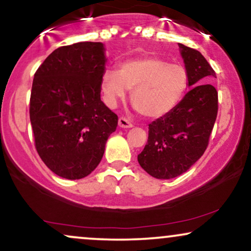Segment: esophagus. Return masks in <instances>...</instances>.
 Here are the masks:
<instances>
[{"mask_svg": "<svg viewBox=\"0 0 251 251\" xmlns=\"http://www.w3.org/2000/svg\"><path fill=\"white\" fill-rule=\"evenodd\" d=\"M118 125H119L120 128H131L132 126V123L128 122L127 119H125V118H119V120H118Z\"/></svg>", "mask_w": 251, "mask_h": 251, "instance_id": "obj_1", "label": "esophagus"}]
</instances>
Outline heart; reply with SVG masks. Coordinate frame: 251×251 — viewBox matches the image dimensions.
Listing matches in <instances>:
<instances>
[{"label":"heart","instance_id":"heart-1","mask_svg":"<svg viewBox=\"0 0 251 251\" xmlns=\"http://www.w3.org/2000/svg\"><path fill=\"white\" fill-rule=\"evenodd\" d=\"M101 92L108 106L114 107L132 90L131 102L141 116L155 119L170 113L188 87V75L179 64L158 57L126 60L101 75Z\"/></svg>","mask_w":251,"mask_h":251}]
</instances>
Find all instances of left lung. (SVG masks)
<instances>
[{"instance_id": "1", "label": "left lung", "mask_w": 251, "mask_h": 251, "mask_svg": "<svg viewBox=\"0 0 251 251\" xmlns=\"http://www.w3.org/2000/svg\"><path fill=\"white\" fill-rule=\"evenodd\" d=\"M192 87L170 113L149 125V140L138 162L153 177L173 179L201 158L217 116L215 71L198 50L179 43Z\"/></svg>"}]
</instances>
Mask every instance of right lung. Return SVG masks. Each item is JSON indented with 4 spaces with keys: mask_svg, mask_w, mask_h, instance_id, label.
Masks as SVG:
<instances>
[{
    "mask_svg": "<svg viewBox=\"0 0 251 251\" xmlns=\"http://www.w3.org/2000/svg\"><path fill=\"white\" fill-rule=\"evenodd\" d=\"M106 62L104 44L79 42L52 51L34 76L30 122L36 150L60 177L91 174L117 128L118 116L100 99Z\"/></svg>",
    "mask_w": 251,
    "mask_h": 251,
    "instance_id": "add662e5",
    "label": "right lung"
}]
</instances>
